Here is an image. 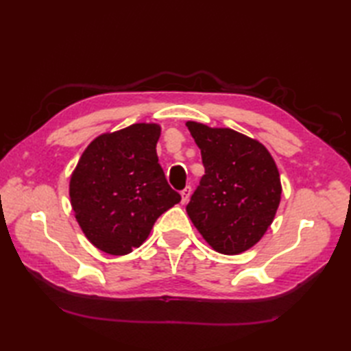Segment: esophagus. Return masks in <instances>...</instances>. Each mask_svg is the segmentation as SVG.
<instances>
[{"instance_id":"esophagus-1","label":"esophagus","mask_w":351,"mask_h":351,"mask_svg":"<svg viewBox=\"0 0 351 351\" xmlns=\"http://www.w3.org/2000/svg\"><path fill=\"white\" fill-rule=\"evenodd\" d=\"M191 196V189L190 187H185L182 191H181V197H182V204H187L189 199Z\"/></svg>"}]
</instances>
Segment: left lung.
<instances>
[{
	"mask_svg": "<svg viewBox=\"0 0 351 351\" xmlns=\"http://www.w3.org/2000/svg\"><path fill=\"white\" fill-rule=\"evenodd\" d=\"M205 175L187 214L199 234L223 255L253 247L271 226L280 204V175L268 149L230 128L189 121Z\"/></svg>",
	"mask_w": 351,
	"mask_h": 351,
	"instance_id": "8db88e82",
	"label": "left lung"
}]
</instances>
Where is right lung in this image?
Here are the masks:
<instances>
[{"label":"right lung","mask_w":351,"mask_h":351,"mask_svg":"<svg viewBox=\"0 0 351 351\" xmlns=\"http://www.w3.org/2000/svg\"><path fill=\"white\" fill-rule=\"evenodd\" d=\"M160 123L104 132L80 156L69 180L75 219L96 249L121 256L140 247L162 213L181 202L156 155Z\"/></svg>","instance_id":"add662e5"}]
</instances>
